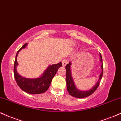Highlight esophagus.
I'll use <instances>...</instances> for the list:
<instances>
[{
  "label": "esophagus",
  "mask_w": 121,
  "mask_h": 121,
  "mask_svg": "<svg viewBox=\"0 0 121 121\" xmlns=\"http://www.w3.org/2000/svg\"><path fill=\"white\" fill-rule=\"evenodd\" d=\"M68 62V60H66V59L63 60L62 61V66H65V65L67 64Z\"/></svg>",
  "instance_id": "34e87169"
}]
</instances>
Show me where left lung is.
I'll return each instance as SVG.
<instances>
[{
	"mask_svg": "<svg viewBox=\"0 0 121 121\" xmlns=\"http://www.w3.org/2000/svg\"><path fill=\"white\" fill-rule=\"evenodd\" d=\"M101 62L102 63V56L100 53V60ZM70 65H71V62H69V64H66L65 66V69L66 70V87H67V90L68 93L72 96L76 97V98H85L91 95V94L96 91L97 87H98L99 84H100V81L102 77V74H103V65H101V69H102V72L99 75V80L95 85H94L91 89L87 90V91H81L79 90L76 87L75 84L73 81V78H72V74H71V70H70Z\"/></svg>",
	"mask_w": 121,
	"mask_h": 121,
	"instance_id": "obj_1",
	"label": "left lung"
}]
</instances>
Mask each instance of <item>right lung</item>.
Masks as SVG:
<instances>
[{"mask_svg":"<svg viewBox=\"0 0 121 121\" xmlns=\"http://www.w3.org/2000/svg\"><path fill=\"white\" fill-rule=\"evenodd\" d=\"M26 43L23 47L17 51L14 62V77L16 83L21 89L29 94H40L46 91L49 88L52 78L57 73V71L62 66L61 62L50 65L47 68L42 76L36 78H28L23 77L18 74L16 70V66L18 65L17 56L19 51L27 45Z\"/></svg>","mask_w":121,"mask_h":121,"instance_id":"1","label":"right lung"}]
</instances>
